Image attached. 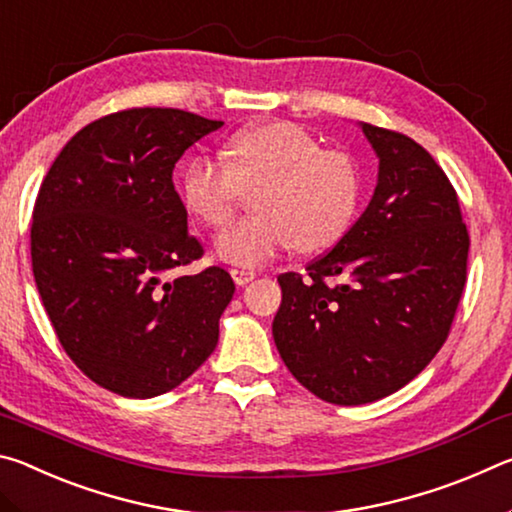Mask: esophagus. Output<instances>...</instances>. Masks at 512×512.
Listing matches in <instances>:
<instances>
[{"label":"esophagus","mask_w":512,"mask_h":512,"mask_svg":"<svg viewBox=\"0 0 512 512\" xmlns=\"http://www.w3.org/2000/svg\"><path fill=\"white\" fill-rule=\"evenodd\" d=\"M230 275H232V280H235V284H239V287H244V284L253 282L257 277L253 268H230Z\"/></svg>","instance_id":"esophagus-1"}]
</instances>
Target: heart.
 <instances>
[{
  "instance_id": "obj_1",
  "label": "heart",
  "mask_w": 512,
  "mask_h": 512,
  "mask_svg": "<svg viewBox=\"0 0 512 512\" xmlns=\"http://www.w3.org/2000/svg\"><path fill=\"white\" fill-rule=\"evenodd\" d=\"M225 164L194 158L180 176L187 212L210 228L235 216L244 189H257L250 219L225 228L216 255L259 266L296 246L318 253L334 246L357 214L359 171L345 151L323 149L291 121L248 126L223 146Z\"/></svg>"
}]
</instances>
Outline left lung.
<instances>
[{
    "label": "left lung",
    "instance_id": "8db88e82",
    "mask_svg": "<svg viewBox=\"0 0 512 512\" xmlns=\"http://www.w3.org/2000/svg\"><path fill=\"white\" fill-rule=\"evenodd\" d=\"M379 158L357 223L307 273H282L273 339L291 375L341 406L381 400L447 341L470 235L452 183L418 142L361 124Z\"/></svg>",
    "mask_w": 512,
    "mask_h": 512
}]
</instances>
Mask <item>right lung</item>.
I'll return each mask as SVG.
<instances>
[{"label": "right lung", "instance_id": "1", "mask_svg": "<svg viewBox=\"0 0 512 512\" xmlns=\"http://www.w3.org/2000/svg\"><path fill=\"white\" fill-rule=\"evenodd\" d=\"M221 126L176 108L112 112L63 146L40 185L31 262L42 305L69 359L117 395L171 391L219 341L230 273L167 275L203 255L173 167Z\"/></svg>", "mask_w": 512, "mask_h": 512}]
</instances>
